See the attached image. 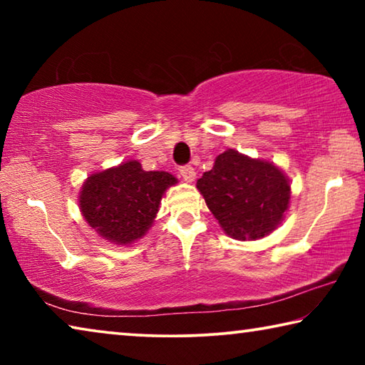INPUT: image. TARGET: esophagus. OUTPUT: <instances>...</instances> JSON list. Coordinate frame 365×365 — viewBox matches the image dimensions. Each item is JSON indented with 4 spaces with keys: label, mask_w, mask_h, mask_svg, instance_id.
Returning <instances> with one entry per match:
<instances>
[{
    "label": "esophagus",
    "mask_w": 365,
    "mask_h": 365,
    "mask_svg": "<svg viewBox=\"0 0 365 365\" xmlns=\"http://www.w3.org/2000/svg\"><path fill=\"white\" fill-rule=\"evenodd\" d=\"M178 172H180V175L185 182H193L196 177V172L191 165H182V168L178 169Z\"/></svg>",
    "instance_id": "34e87169"
}]
</instances>
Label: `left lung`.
<instances>
[{
	"instance_id": "left-lung-1",
	"label": "left lung",
	"mask_w": 365,
	"mask_h": 365,
	"mask_svg": "<svg viewBox=\"0 0 365 365\" xmlns=\"http://www.w3.org/2000/svg\"><path fill=\"white\" fill-rule=\"evenodd\" d=\"M196 187L228 237L257 240L275 230L289 205V180L275 164L227 150Z\"/></svg>"
}]
</instances>
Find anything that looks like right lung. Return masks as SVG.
I'll return each instance as SVG.
<instances>
[{
  "label": "right lung",
  "instance_id": "add662e5",
  "mask_svg": "<svg viewBox=\"0 0 365 365\" xmlns=\"http://www.w3.org/2000/svg\"><path fill=\"white\" fill-rule=\"evenodd\" d=\"M175 183L169 172H146L138 160H127L86 178L78 206L100 237L114 245H130L148 232L164 191Z\"/></svg>",
  "mask_w": 365,
  "mask_h": 365
}]
</instances>
